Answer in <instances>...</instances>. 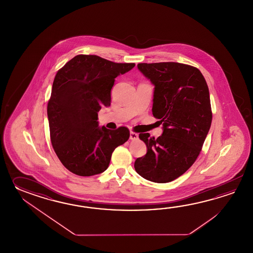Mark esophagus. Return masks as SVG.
I'll list each match as a JSON object with an SVG mask.
<instances>
[{"label": "esophagus", "mask_w": 253, "mask_h": 253, "mask_svg": "<svg viewBox=\"0 0 253 253\" xmlns=\"http://www.w3.org/2000/svg\"><path fill=\"white\" fill-rule=\"evenodd\" d=\"M137 138H138V134H137V133H135V132L131 131V132H130V139L136 140Z\"/></svg>", "instance_id": "obj_1"}]
</instances>
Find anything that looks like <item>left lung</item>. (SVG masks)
I'll return each mask as SVG.
<instances>
[{
	"label": "left lung",
	"mask_w": 253,
	"mask_h": 253,
	"mask_svg": "<svg viewBox=\"0 0 253 253\" xmlns=\"http://www.w3.org/2000/svg\"><path fill=\"white\" fill-rule=\"evenodd\" d=\"M155 85L153 116L163 124L160 136L140 133L147 147L134 162L136 172L154 183H169L194 165L211 124L210 93L197 68L178 62L139 63Z\"/></svg>",
	"instance_id": "1"
}]
</instances>
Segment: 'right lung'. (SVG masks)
I'll list each match as a JSON object with an SVG mask.
<instances>
[{"label":"right lung","instance_id":"right-lung-1","mask_svg":"<svg viewBox=\"0 0 253 253\" xmlns=\"http://www.w3.org/2000/svg\"><path fill=\"white\" fill-rule=\"evenodd\" d=\"M134 66L80 54L58 70L47 107L49 135L70 172L91 176L106 171L115 148L128 140L126 126L98 127L97 113L110 106L115 79Z\"/></svg>","mask_w":253,"mask_h":253}]
</instances>
